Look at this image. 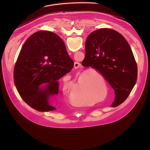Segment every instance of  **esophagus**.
Listing matches in <instances>:
<instances>
[{
    "label": "esophagus",
    "mask_w": 150,
    "mask_h": 150,
    "mask_svg": "<svg viewBox=\"0 0 150 150\" xmlns=\"http://www.w3.org/2000/svg\"><path fill=\"white\" fill-rule=\"evenodd\" d=\"M81 67V63H78V62H76L74 63V68H75V69L79 68H80Z\"/></svg>",
    "instance_id": "obj_1"
}]
</instances>
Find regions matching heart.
<instances>
[{
  "instance_id": "obj_1",
  "label": "heart",
  "mask_w": 150,
  "mask_h": 150,
  "mask_svg": "<svg viewBox=\"0 0 150 150\" xmlns=\"http://www.w3.org/2000/svg\"><path fill=\"white\" fill-rule=\"evenodd\" d=\"M76 91H78L80 98L86 100H94L96 102L104 100L108 93L105 90L103 84L105 85V80L103 76L96 71H90L83 74H79L76 76ZM75 89L73 82L67 83L63 86V92L67 96L72 95ZM90 101L86 102L87 105L91 104ZM92 104V103H91Z\"/></svg>"
}]
</instances>
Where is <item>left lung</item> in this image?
Masks as SVG:
<instances>
[{
    "label": "left lung",
    "instance_id": "8db88e82",
    "mask_svg": "<svg viewBox=\"0 0 150 150\" xmlns=\"http://www.w3.org/2000/svg\"><path fill=\"white\" fill-rule=\"evenodd\" d=\"M82 65L96 69L114 89L112 106L124 102L137 82V65L131 47L122 34L112 29L101 28L88 35Z\"/></svg>",
    "mask_w": 150,
    "mask_h": 150
}]
</instances>
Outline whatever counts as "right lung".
Segmentation results:
<instances>
[{"label": "right lung", "instance_id": "1", "mask_svg": "<svg viewBox=\"0 0 150 150\" xmlns=\"http://www.w3.org/2000/svg\"><path fill=\"white\" fill-rule=\"evenodd\" d=\"M62 40L54 33L37 31L26 40L15 63L16 88L23 100L36 110L56 109L49 100L58 94V80L74 67ZM43 83L45 85L41 86Z\"/></svg>", "mask_w": 150, "mask_h": 150}]
</instances>
